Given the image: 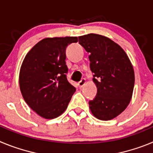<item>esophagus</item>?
<instances>
[{
    "label": "esophagus",
    "instance_id": "34e87169",
    "mask_svg": "<svg viewBox=\"0 0 153 153\" xmlns=\"http://www.w3.org/2000/svg\"><path fill=\"white\" fill-rule=\"evenodd\" d=\"M86 83V79H82L80 81H79V83H78V85H79V87L81 88V87H83V86Z\"/></svg>",
    "mask_w": 153,
    "mask_h": 153
}]
</instances>
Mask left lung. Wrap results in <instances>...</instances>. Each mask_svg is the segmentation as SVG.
<instances>
[{
	"mask_svg": "<svg viewBox=\"0 0 153 153\" xmlns=\"http://www.w3.org/2000/svg\"><path fill=\"white\" fill-rule=\"evenodd\" d=\"M79 43L90 53V67L97 96L89 102L91 113L101 120L117 117L128 106L134 88V70L122 47L96 33L79 36Z\"/></svg>",
	"mask_w": 153,
	"mask_h": 153,
	"instance_id": "left-lung-1",
	"label": "left lung"
}]
</instances>
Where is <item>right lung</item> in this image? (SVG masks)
<instances>
[{
  "instance_id": "right-lung-1",
  "label": "right lung",
  "mask_w": 153,
  "mask_h": 153,
  "mask_svg": "<svg viewBox=\"0 0 153 153\" xmlns=\"http://www.w3.org/2000/svg\"><path fill=\"white\" fill-rule=\"evenodd\" d=\"M76 36L45 38L26 55L19 74L20 89L28 106L43 118L58 117L66 110L76 88L67 79L66 48Z\"/></svg>"
}]
</instances>
